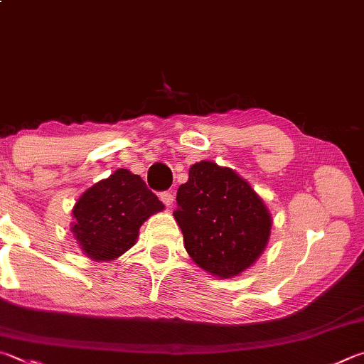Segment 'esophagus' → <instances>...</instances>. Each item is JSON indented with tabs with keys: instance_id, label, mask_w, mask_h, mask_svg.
Segmentation results:
<instances>
[{
	"instance_id": "34e87169",
	"label": "esophagus",
	"mask_w": 364,
	"mask_h": 364,
	"mask_svg": "<svg viewBox=\"0 0 364 364\" xmlns=\"http://www.w3.org/2000/svg\"><path fill=\"white\" fill-rule=\"evenodd\" d=\"M159 197H161V200L167 205V207H170L171 203H173V194L170 193V191H164V193H161L159 194Z\"/></svg>"
}]
</instances>
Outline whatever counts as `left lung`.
<instances>
[{
    "instance_id": "1",
    "label": "left lung",
    "mask_w": 364,
    "mask_h": 364,
    "mask_svg": "<svg viewBox=\"0 0 364 364\" xmlns=\"http://www.w3.org/2000/svg\"><path fill=\"white\" fill-rule=\"evenodd\" d=\"M176 203L184 248L207 272L223 279L240 274L266 248L272 226L266 205L230 168L194 164Z\"/></svg>"
}]
</instances>
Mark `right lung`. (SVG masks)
I'll return each instance as SVG.
<instances>
[{
	"label": "right lung",
	"mask_w": 364,
	"mask_h": 364,
	"mask_svg": "<svg viewBox=\"0 0 364 364\" xmlns=\"http://www.w3.org/2000/svg\"><path fill=\"white\" fill-rule=\"evenodd\" d=\"M164 203L140 176L119 168L85 191L73 208L71 232L95 261H111L135 245L141 224Z\"/></svg>",
	"instance_id": "obj_1"
}]
</instances>
